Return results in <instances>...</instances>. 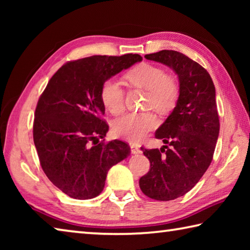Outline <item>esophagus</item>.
Returning a JSON list of instances; mask_svg holds the SVG:
<instances>
[{
	"label": "esophagus",
	"mask_w": 250,
	"mask_h": 250,
	"mask_svg": "<svg viewBox=\"0 0 250 250\" xmlns=\"http://www.w3.org/2000/svg\"><path fill=\"white\" fill-rule=\"evenodd\" d=\"M130 147H131V153H132V154L141 153V150H140V147H139V146H134V145H131Z\"/></svg>",
	"instance_id": "1"
}]
</instances>
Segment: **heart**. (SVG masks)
Instances as JSON below:
<instances>
[{"instance_id": "obj_1", "label": "heart", "mask_w": 250, "mask_h": 250, "mask_svg": "<svg viewBox=\"0 0 250 250\" xmlns=\"http://www.w3.org/2000/svg\"><path fill=\"white\" fill-rule=\"evenodd\" d=\"M131 86L146 90V109L153 108L161 113L174 109L180 97V84L174 76L167 75L159 66L142 64L125 74ZM101 100L112 115L125 109V90L116 79H108L101 87ZM158 118L151 111L130 112L117 119L112 125V134L130 143H139L158 126Z\"/></svg>"}]
</instances>
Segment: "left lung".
<instances>
[{
  "instance_id": "1",
  "label": "left lung",
  "mask_w": 250,
  "mask_h": 250,
  "mask_svg": "<svg viewBox=\"0 0 250 250\" xmlns=\"http://www.w3.org/2000/svg\"><path fill=\"white\" fill-rule=\"evenodd\" d=\"M145 57L168 66L179 77V101L155 132L167 146L141 147L150 171L139 181L147 197L171 201L191 191L213 160L219 133L215 86L204 67L184 54L164 49Z\"/></svg>"
}]
</instances>
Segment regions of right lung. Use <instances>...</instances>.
I'll return each mask as SVG.
<instances>
[{
	"label": "right lung",
	"mask_w": 250,
	"mask_h": 250,
	"mask_svg": "<svg viewBox=\"0 0 250 250\" xmlns=\"http://www.w3.org/2000/svg\"><path fill=\"white\" fill-rule=\"evenodd\" d=\"M142 61L138 54L91 56L66 62L40 97L33 138L46 176L76 200L98 196L109 168L130 155L125 142H99L109 125L101 119L104 83Z\"/></svg>",
	"instance_id": "1"
}]
</instances>
